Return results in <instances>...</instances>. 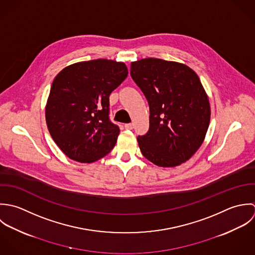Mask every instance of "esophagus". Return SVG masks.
<instances>
[{"label": "esophagus", "mask_w": 255, "mask_h": 255, "mask_svg": "<svg viewBox=\"0 0 255 255\" xmlns=\"http://www.w3.org/2000/svg\"><path fill=\"white\" fill-rule=\"evenodd\" d=\"M125 129H127V130H132L133 129V127H134V124L133 123H128V124H125Z\"/></svg>", "instance_id": "34e87169"}]
</instances>
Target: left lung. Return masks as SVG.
Segmentation results:
<instances>
[{"mask_svg": "<svg viewBox=\"0 0 255 255\" xmlns=\"http://www.w3.org/2000/svg\"><path fill=\"white\" fill-rule=\"evenodd\" d=\"M130 74L150 106V129L137 138L143 155L162 167L185 162L201 147L211 118L199 77L182 63L157 58L132 62Z\"/></svg>", "mask_w": 255, "mask_h": 255, "instance_id": "1", "label": "left lung"}]
</instances>
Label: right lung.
<instances>
[{"instance_id": "obj_1", "label": "right lung", "mask_w": 255, "mask_h": 255, "mask_svg": "<svg viewBox=\"0 0 255 255\" xmlns=\"http://www.w3.org/2000/svg\"><path fill=\"white\" fill-rule=\"evenodd\" d=\"M125 63L78 62L54 79L45 106L52 139L68 157L91 163L114 148L119 127L109 121V96L127 78Z\"/></svg>"}]
</instances>
